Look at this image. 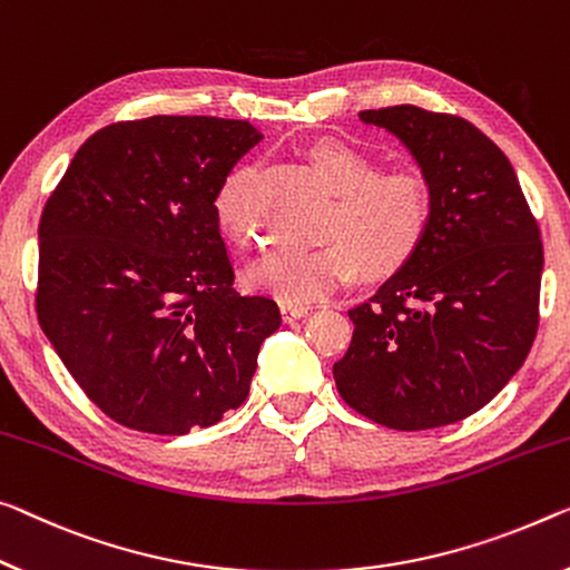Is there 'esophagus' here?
I'll list each match as a JSON object with an SVG mask.
<instances>
[{
    "label": "esophagus",
    "instance_id": "esophagus-1",
    "mask_svg": "<svg viewBox=\"0 0 570 570\" xmlns=\"http://www.w3.org/2000/svg\"><path fill=\"white\" fill-rule=\"evenodd\" d=\"M308 305H293V303H279V313H283V321L293 323V321H301L308 315Z\"/></svg>",
    "mask_w": 570,
    "mask_h": 570
}]
</instances>
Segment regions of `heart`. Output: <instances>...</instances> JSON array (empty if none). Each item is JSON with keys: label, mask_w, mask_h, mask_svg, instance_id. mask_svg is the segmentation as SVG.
I'll list each match as a JSON object with an SVG mask.
<instances>
[{"label": "heart", "mask_w": 570, "mask_h": 570, "mask_svg": "<svg viewBox=\"0 0 570 570\" xmlns=\"http://www.w3.org/2000/svg\"><path fill=\"white\" fill-rule=\"evenodd\" d=\"M311 168L336 196L315 249H275L247 269L249 291L279 303L308 305L348 283L358 269L390 275L415 255L433 216V194L417 170H376L370 157L336 139L308 150ZM252 168L232 170L214 196L216 226L226 242L247 247L255 236L249 206Z\"/></svg>", "instance_id": "heart-1"}]
</instances>
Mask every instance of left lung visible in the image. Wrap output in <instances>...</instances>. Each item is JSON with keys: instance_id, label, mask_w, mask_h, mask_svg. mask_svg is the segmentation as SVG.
Masks as SVG:
<instances>
[{"instance_id": "1", "label": "left lung", "mask_w": 570, "mask_h": 570, "mask_svg": "<svg viewBox=\"0 0 570 570\" xmlns=\"http://www.w3.org/2000/svg\"><path fill=\"white\" fill-rule=\"evenodd\" d=\"M395 135L433 194L423 244L370 301L334 380L395 431L469 417L512 380L538 334L542 242L507 155L471 121L413 104L358 114Z\"/></svg>"}]
</instances>
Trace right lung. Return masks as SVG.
Returning <instances> with one entry per match:
<instances>
[{
  "mask_svg": "<svg viewBox=\"0 0 570 570\" xmlns=\"http://www.w3.org/2000/svg\"><path fill=\"white\" fill-rule=\"evenodd\" d=\"M249 121H119L78 147L42 208L38 321L89 400L132 431L208 428L249 395L273 297L239 295L214 196Z\"/></svg>",
  "mask_w": 570,
  "mask_h": 570,
  "instance_id": "obj_1",
  "label": "right lung"
}]
</instances>
